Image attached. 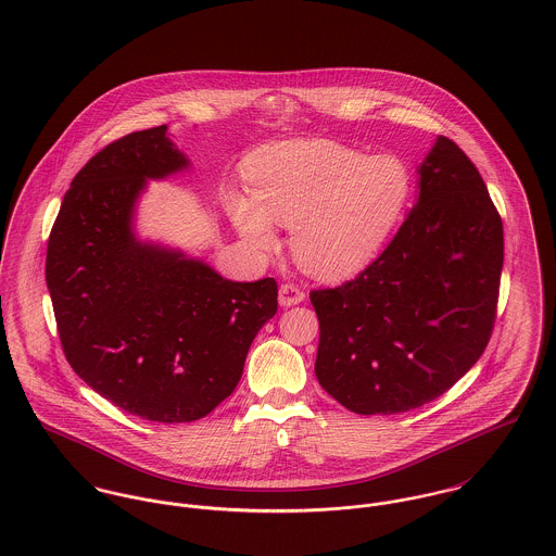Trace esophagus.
I'll return each instance as SVG.
<instances>
[{
    "label": "esophagus",
    "instance_id": "1",
    "mask_svg": "<svg viewBox=\"0 0 556 556\" xmlns=\"http://www.w3.org/2000/svg\"><path fill=\"white\" fill-rule=\"evenodd\" d=\"M305 301V292L296 283H283L279 288V305L281 307H294Z\"/></svg>",
    "mask_w": 556,
    "mask_h": 556
}]
</instances>
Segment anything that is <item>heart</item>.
<instances>
[{
    "mask_svg": "<svg viewBox=\"0 0 556 556\" xmlns=\"http://www.w3.org/2000/svg\"><path fill=\"white\" fill-rule=\"evenodd\" d=\"M255 200L230 193L226 206L249 248H277L275 226L292 228L299 264L319 279H343L370 264L412 200L403 160L369 155L326 138L290 140L249 164Z\"/></svg>",
    "mask_w": 556,
    "mask_h": 556,
    "instance_id": "heart-1",
    "label": "heart"
}]
</instances>
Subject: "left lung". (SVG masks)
<instances>
[{"label": "left lung", "instance_id": "8db88e82", "mask_svg": "<svg viewBox=\"0 0 556 556\" xmlns=\"http://www.w3.org/2000/svg\"><path fill=\"white\" fill-rule=\"evenodd\" d=\"M418 202L352 281L313 290L315 375L363 416L416 409L484 354L503 268V224L473 162L437 136L418 168Z\"/></svg>", "mask_w": 556, "mask_h": 556}]
</instances>
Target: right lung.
Returning <instances> with one entry per match:
<instances>
[{
	"label": "right lung",
	"mask_w": 556,
	"mask_h": 556,
	"mask_svg": "<svg viewBox=\"0 0 556 556\" xmlns=\"http://www.w3.org/2000/svg\"><path fill=\"white\" fill-rule=\"evenodd\" d=\"M166 131L127 134L72 179L49 237L47 286L74 372L127 414L175 425L235 392L251 341L277 313V281H230L136 237L147 181L189 168Z\"/></svg>",
	"instance_id": "right-lung-1"
}]
</instances>
